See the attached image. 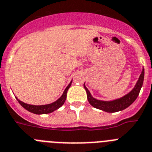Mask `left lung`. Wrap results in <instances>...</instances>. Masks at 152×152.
Returning <instances> with one entry per match:
<instances>
[{
	"instance_id": "obj_1",
	"label": "left lung",
	"mask_w": 152,
	"mask_h": 152,
	"mask_svg": "<svg viewBox=\"0 0 152 152\" xmlns=\"http://www.w3.org/2000/svg\"><path fill=\"white\" fill-rule=\"evenodd\" d=\"M144 76H145V69L143 67L141 75L139 76L138 80H137V83H136L133 89L128 94H125L121 97L117 98V99L113 100H109V101L97 100V99L93 97V96L91 95L90 92L89 91V90L85 85V83H84L83 86L86 91L88 101L90 104V105L93 106L94 107L104 110V111L107 112V113L121 111L123 110L128 107L130 105H131L134 102V100L137 99L139 95V93H140V90L142 87V85H143Z\"/></svg>"
}]
</instances>
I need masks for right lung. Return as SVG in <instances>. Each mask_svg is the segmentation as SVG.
I'll return each mask as SVG.
<instances>
[{"label":"right lung","instance_id":"1","mask_svg":"<svg viewBox=\"0 0 152 152\" xmlns=\"http://www.w3.org/2000/svg\"><path fill=\"white\" fill-rule=\"evenodd\" d=\"M72 80L69 83L68 86H66L64 92L62 95L60 97L58 98V100H56L55 102L52 103V104H45V105H31V104H25L24 102L19 100L17 97V100L18 103L22 106L23 107L27 110L28 111L31 112V113H35V114H46V113H50L56 110L59 107H61L63 104H64L65 101H66V96H67V91H68L69 88L70 87L71 84H72Z\"/></svg>","mask_w":152,"mask_h":152}]
</instances>
